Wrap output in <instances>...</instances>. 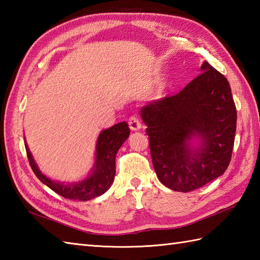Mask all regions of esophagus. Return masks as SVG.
<instances>
[{
	"label": "esophagus",
	"mask_w": 260,
	"mask_h": 260,
	"mask_svg": "<svg viewBox=\"0 0 260 260\" xmlns=\"http://www.w3.org/2000/svg\"><path fill=\"white\" fill-rule=\"evenodd\" d=\"M128 126H129V128L132 131H139L141 128V126H142L140 118L135 115L131 116L129 119H128Z\"/></svg>",
	"instance_id": "34e87169"
}]
</instances>
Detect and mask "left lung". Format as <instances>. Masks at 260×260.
<instances>
[{
  "label": "left lung",
  "instance_id": "obj_1",
  "mask_svg": "<svg viewBox=\"0 0 260 260\" xmlns=\"http://www.w3.org/2000/svg\"><path fill=\"white\" fill-rule=\"evenodd\" d=\"M179 93L143 107L142 118L157 179L169 189L190 192L222 175L230 163L237 110L227 78L207 61ZM197 135L203 144L191 150Z\"/></svg>",
  "mask_w": 260,
  "mask_h": 260
}]
</instances>
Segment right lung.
Returning a JSON list of instances; mask_svg holds the SVG:
<instances>
[{"mask_svg": "<svg viewBox=\"0 0 260 260\" xmlns=\"http://www.w3.org/2000/svg\"><path fill=\"white\" fill-rule=\"evenodd\" d=\"M129 136V128L126 121L118 123L103 131L97 140L96 146V162L92 173L84 181L75 184H63L51 181L43 175L37 168L33 161L29 147L25 144V151L30 167L37 178L42 183L50 187L52 191L58 193L66 199L77 201H88L92 198L102 196L112 185L115 178V159L119 147Z\"/></svg>", "mask_w": 260, "mask_h": 260, "instance_id": "obj_1", "label": "right lung"}]
</instances>
